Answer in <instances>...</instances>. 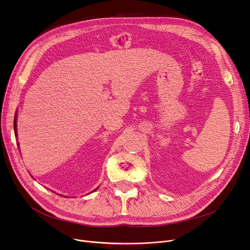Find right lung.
Instances as JSON below:
<instances>
[{"label":"right lung","mask_w":250,"mask_h":250,"mask_svg":"<svg viewBox=\"0 0 250 250\" xmlns=\"http://www.w3.org/2000/svg\"><path fill=\"white\" fill-rule=\"evenodd\" d=\"M14 133H15V136L17 137V113L15 114V117H14ZM32 177V176H31ZM98 188H96L95 190H97ZM94 190V191H95Z\"/></svg>","instance_id":"obj_1"}]
</instances>
